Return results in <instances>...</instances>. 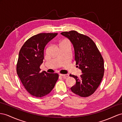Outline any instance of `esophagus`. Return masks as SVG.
Returning <instances> with one entry per match:
<instances>
[{"label": "esophagus", "mask_w": 122, "mask_h": 122, "mask_svg": "<svg viewBox=\"0 0 122 122\" xmlns=\"http://www.w3.org/2000/svg\"><path fill=\"white\" fill-rule=\"evenodd\" d=\"M59 75L62 77L63 78H66V77L69 76V75L68 74H59Z\"/></svg>", "instance_id": "esophagus-1"}]
</instances>
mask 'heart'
Wrapping results in <instances>:
<instances>
[{"label": "heart", "mask_w": 122, "mask_h": 122, "mask_svg": "<svg viewBox=\"0 0 122 122\" xmlns=\"http://www.w3.org/2000/svg\"><path fill=\"white\" fill-rule=\"evenodd\" d=\"M68 42V41H67V40H63V41H62V42H61V43H60V44L62 43H64V42Z\"/></svg>", "instance_id": "heart-1"}]
</instances>
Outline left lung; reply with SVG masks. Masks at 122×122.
<instances>
[{
  "mask_svg": "<svg viewBox=\"0 0 122 122\" xmlns=\"http://www.w3.org/2000/svg\"><path fill=\"white\" fill-rule=\"evenodd\" d=\"M61 34L73 44L76 64L82 73L80 77L70 75L76 80V84L71 87V91L81 97L91 95L104 76V59L95 43L88 36L74 30Z\"/></svg>",
  "mask_w": 122,
  "mask_h": 122,
  "instance_id": "obj_1",
  "label": "left lung"
}]
</instances>
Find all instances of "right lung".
Returning a JSON list of instances; mask_svg holds the SVG:
<instances>
[{
	"mask_svg": "<svg viewBox=\"0 0 122 122\" xmlns=\"http://www.w3.org/2000/svg\"><path fill=\"white\" fill-rule=\"evenodd\" d=\"M57 33H42L33 36L24 44L20 50L16 66L17 74L25 88L31 95L42 97L54 89L58 74L41 71L44 50Z\"/></svg>",
	"mask_w": 122,
	"mask_h": 122,
	"instance_id": "right-lung-1",
	"label": "right lung"
}]
</instances>
